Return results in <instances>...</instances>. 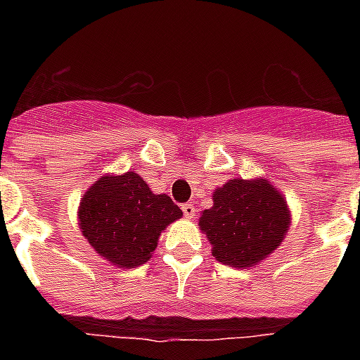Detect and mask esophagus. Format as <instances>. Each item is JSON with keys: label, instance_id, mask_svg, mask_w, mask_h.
Wrapping results in <instances>:
<instances>
[{"label": "esophagus", "instance_id": "esophagus-1", "mask_svg": "<svg viewBox=\"0 0 360 360\" xmlns=\"http://www.w3.org/2000/svg\"><path fill=\"white\" fill-rule=\"evenodd\" d=\"M181 209H183V214H185L186 219H194V214H196L194 203H185Z\"/></svg>", "mask_w": 360, "mask_h": 360}]
</instances>
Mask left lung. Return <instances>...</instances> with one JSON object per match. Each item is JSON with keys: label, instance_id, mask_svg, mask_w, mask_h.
I'll return each mask as SVG.
<instances>
[{"label": "left lung", "instance_id": "obj_1", "mask_svg": "<svg viewBox=\"0 0 360 360\" xmlns=\"http://www.w3.org/2000/svg\"><path fill=\"white\" fill-rule=\"evenodd\" d=\"M290 205L265 177L230 179L213 192V207L200 214L217 262L248 269L267 259L288 236Z\"/></svg>", "mask_w": 360, "mask_h": 360}]
</instances>
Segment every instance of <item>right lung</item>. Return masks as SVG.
I'll return each instance as SVG.
<instances>
[{
  "label": "right lung",
  "mask_w": 360,
  "mask_h": 360,
  "mask_svg": "<svg viewBox=\"0 0 360 360\" xmlns=\"http://www.w3.org/2000/svg\"><path fill=\"white\" fill-rule=\"evenodd\" d=\"M183 217L172 198L155 194L136 172L106 174L78 205V226L93 250L120 269L151 259L166 226Z\"/></svg>",
  "instance_id": "add662e5"
}]
</instances>
